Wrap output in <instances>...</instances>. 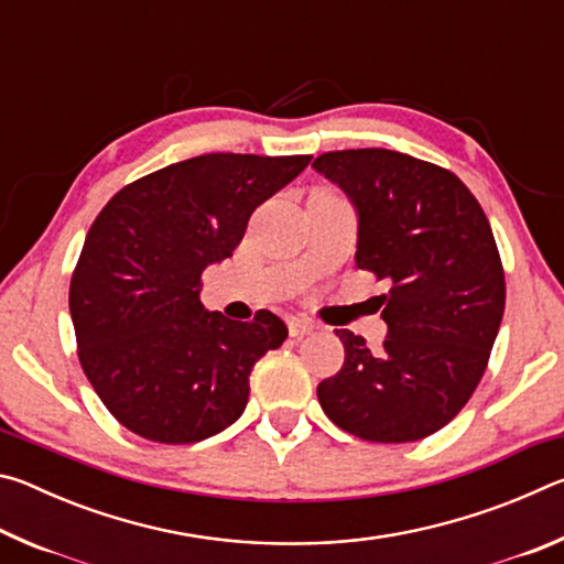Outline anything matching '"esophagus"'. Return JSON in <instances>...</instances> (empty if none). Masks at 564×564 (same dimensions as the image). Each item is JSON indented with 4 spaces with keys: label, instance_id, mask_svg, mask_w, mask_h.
Listing matches in <instances>:
<instances>
[{
    "label": "esophagus",
    "instance_id": "34e87169",
    "mask_svg": "<svg viewBox=\"0 0 564 564\" xmlns=\"http://www.w3.org/2000/svg\"><path fill=\"white\" fill-rule=\"evenodd\" d=\"M316 330V326L308 318H289V333L293 338H303V336H311V333Z\"/></svg>",
    "mask_w": 564,
    "mask_h": 564
}]
</instances>
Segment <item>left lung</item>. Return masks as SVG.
<instances>
[{"label":"left lung","instance_id":"1","mask_svg":"<svg viewBox=\"0 0 564 564\" xmlns=\"http://www.w3.org/2000/svg\"><path fill=\"white\" fill-rule=\"evenodd\" d=\"M313 169L358 208V269L388 283L383 350L336 330L346 360L323 413L370 443H413L460 413L488 368L505 271L482 206L453 171L388 149L328 151Z\"/></svg>","mask_w":564,"mask_h":564}]
</instances>
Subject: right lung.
Returning a JSON list of instances; mask_svg holds the SVG:
<instances>
[{"mask_svg": "<svg viewBox=\"0 0 564 564\" xmlns=\"http://www.w3.org/2000/svg\"><path fill=\"white\" fill-rule=\"evenodd\" d=\"M311 156L204 154L123 186L87 234L69 285L76 352L123 427L188 445L248 403V376L289 338L271 311L228 321L202 305L206 265L228 259L248 218Z\"/></svg>", "mask_w": 564, "mask_h": 564, "instance_id": "add662e5", "label": "right lung"}]
</instances>
